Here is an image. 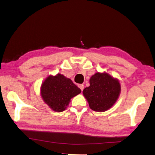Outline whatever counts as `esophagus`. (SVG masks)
I'll return each mask as SVG.
<instances>
[{"mask_svg": "<svg viewBox=\"0 0 155 155\" xmlns=\"http://www.w3.org/2000/svg\"><path fill=\"white\" fill-rule=\"evenodd\" d=\"M78 87H79V88H81V90L82 91H83L84 88V85H83V84H79V85H78Z\"/></svg>", "mask_w": 155, "mask_h": 155, "instance_id": "obj_1", "label": "esophagus"}]
</instances>
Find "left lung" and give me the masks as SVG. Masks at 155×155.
Returning <instances> with one entry per match:
<instances>
[{"label":"left lung","mask_w":155,"mask_h":155,"mask_svg":"<svg viewBox=\"0 0 155 155\" xmlns=\"http://www.w3.org/2000/svg\"><path fill=\"white\" fill-rule=\"evenodd\" d=\"M90 86L83 91L89 107L96 112H104L116 103L121 91L120 82L106 72L91 76Z\"/></svg>","instance_id":"obj_1"}]
</instances>
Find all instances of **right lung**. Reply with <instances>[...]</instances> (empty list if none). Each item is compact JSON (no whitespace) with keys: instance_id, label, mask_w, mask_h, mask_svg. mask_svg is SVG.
Listing matches in <instances>:
<instances>
[{"instance_id":"1","label":"right lung","mask_w":155,"mask_h":155,"mask_svg":"<svg viewBox=\"0 0 155 155\" xmlns=\"http://www.w3.org/2000/svg\"><path fill=\"white\" fill-rule=\"evenodd\" d=\"M81 93V90L71 79L63 74H50L42 82L41 95L42 100L55 112H62L68 106L71 98Z\"/></svg>"}]
</instances>
